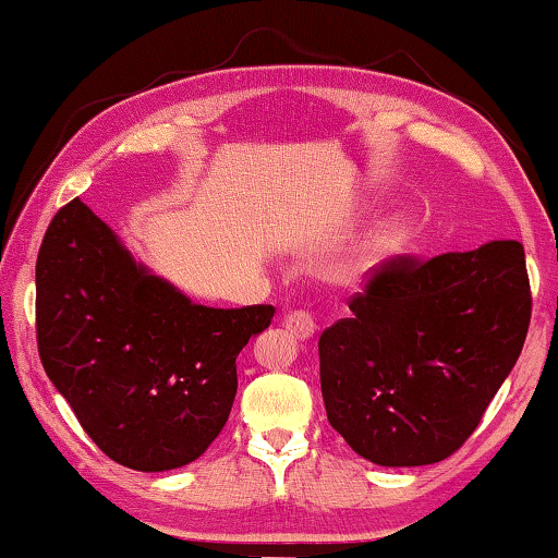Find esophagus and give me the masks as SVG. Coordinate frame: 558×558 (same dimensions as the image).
I'll use <instances>...</instances> for the list:
<instances>
[{"mask_svg":"<svg viewBox=\"0 0 558 558\" xmlns=\"http://www.w3.org/2000/svg\"><path fill=\"white\" fill-rule=\"evenodd\" d=\"M282 325H286V330L293 335L295 340L313 338L315 330H317L315 315L311 311H290L286 315V320H282Z\"/></svg>","mask_w":558,"mask_h":558,"instance_id":"34e87169","label":"esophagus"}]
</instances>
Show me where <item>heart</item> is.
Instances as JSON below:
<instances>
[{"label": "heart", "instance_id": "obj_1", "mask_svg": "<svg viewBox=\"0 0 558 558\" xmlns=\"http://www.w3.org/2000/svg\"><path fill=\"white\" fill-rule=\"evenodd\" d=\"M397 247H400V233H397L395 228H383V231L369 235L367 241L357 247L355 255H352V258L342 265L340 278L355 280L360 276H365V272L373 268L375 263H379L385 255L397 251Z\"/></svg>", "mask_w": 558, "mask_h": 558}]
</instances>
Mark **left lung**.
I'll return each instance as SVG.
<instances>
[{
  "instance_id": "obj_1",
  "label": "left lung",
  "mask_w": 558,
  "mask_h": 558,
  "mask_svg": "<svg viewBox=\"0 0 558 558\" xmlns=\"http://www.w3.org/2000/svg\"><path fill=\"white\" fill-rule=\"evenodd\" d=\"M348 305L317 344L327 420L375 464L441 462L480 427L524 348V245L395 255L365 272Z\"/></svg>"
}]
</instances>
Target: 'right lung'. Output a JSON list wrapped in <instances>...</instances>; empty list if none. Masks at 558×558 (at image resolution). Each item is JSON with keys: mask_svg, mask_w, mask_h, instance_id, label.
<instances>
[{"mask_svg": "<svg viewBox=\"0 0 558 558\" xmlns=\"http://www.w3.org/2000/svg\"><path fill=\"white\" fill-rule=\"evenodd\" d=\"M272 305H193L136 265L78 198L57 210L37 255L44 373L101 452L166 472L210 447L235 400V357Z\"/></svg>", "mask_w": 558, "mask_h": 558, "instance_id": "right-lung-1", "label": "right lung"}]
</instances>
